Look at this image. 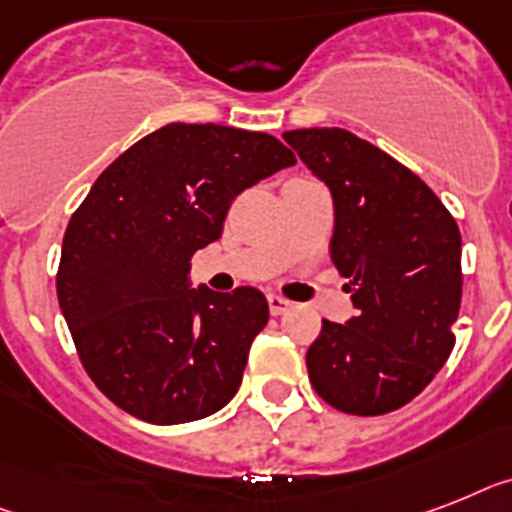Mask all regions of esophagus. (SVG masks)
I'll use <instances>...</instances> for the list:
<instances>
[{
    "mask_svg": "<svg viewBox=\"0 0 512 512\" xmlns=\"http://www.w3.org/2000/svg\"><path fill=\"white\" fill-rule=\"evenodd\" d=\"M266 301H269V311H272L274 316L285 314L287 308H290V301H287L285 295H277V293H269L266 295Z\"/></svg>",
    "mask_w": 512,
    "mask_h": 512,
    "instance_id": "34e87169",
    "label": "esophagus"
}]
</instances>
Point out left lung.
<instances>
[{
	"mask_svg": "<svg viewBox=\"0 0 512 512\" xmlns=\"http://www.w3.org/2000/svg\"><path fill=\"white\" fill-rule=\"evenodd\" d=\"M335 201L329 253L358 314L322 322L308 379L332 408L382 416L411 403L453 353L460 230L432 188L342 128L282 135Z\"/></svg>",
	"mask_w": 512,
	"mask_h": 512,
	"instance_id": "1",
	"label": "left lung"
}]
</instances>
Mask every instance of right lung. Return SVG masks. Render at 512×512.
Instances as JSON below:
<instances>
[{
	"mask_svg": "<svg viewBox=\"0 0 512 512\" xmlns=\"http://www.w3.org/2000/svg\"><path fill=\"white\" fill-rule=\"evenodd\" d=\"M274 135L172 122L101 172L62 240L57 298L80 363L149 424L225 408L269 322L256 287H190V259L222 235L238 193L293 167Z\"/></svg>",
	"mask_w": 512,
	"mask_h": 512,
	"instance_id": "add662e5",
	"label": "right lung"
}]
</instances>
